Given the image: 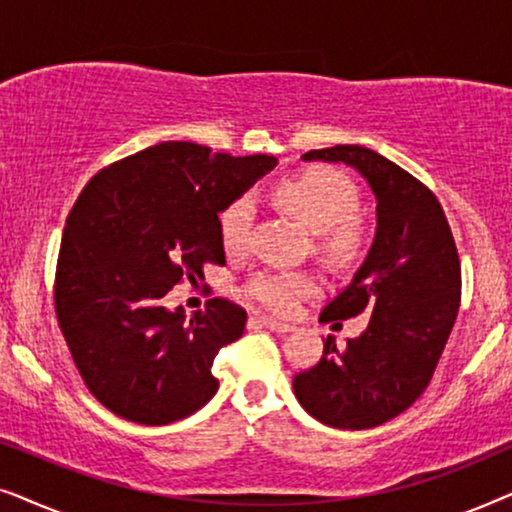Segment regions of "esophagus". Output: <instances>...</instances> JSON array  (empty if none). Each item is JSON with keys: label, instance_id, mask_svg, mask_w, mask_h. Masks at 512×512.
Here are the masks:
<instances>
[{"label": "esophagus", "instance_id": "obj_1", "mask_svg": "<svg viewBox=\"0 0 512 512\" xmlns=\"http://www.w3.org/2000/svg\"><path fill=\"white\" fill-rule=\"evenodd\" d=\"M251 321H256V324H261L263 328H268V331H272V333H289L291 331L289 324H282V321H275L270 317H261V314H254Z\"/></svg>", "mask_w": 512, "mask_h": 512}]
</instances>
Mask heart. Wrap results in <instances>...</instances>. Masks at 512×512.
Here are the masks:
<instances>
[{
	"label": "heart",
	"instance_id": "heart-1",
	"mask_svg": "<svg viewBox=\"0 0 512 512\" xmlns=\"http://www.w3.org/2000/svg\"><path fill=\"white\" fill-rule=\"evenodd\" d=\"M272 198L284 212L298 219L310 233H317V251L328 261L349 263L363 251L366 228L356 216L359 188L338 167L317 165L277 181ZM254 205L237 198L219 214L221 244L228 254H242L249 247ZM319 282L310 272L261 270L242 286L244 298L275 314H289L300 300L314 296Z\"/></svg>",
	"mask_w": 512,
	"mask_h": 512
}]
</instances>
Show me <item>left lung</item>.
Here are the masks:
<instances>
[{
    "label": "left lung",
    "mask_w": 512,
    "mask_h": 512,
    "mask_svg": "<svg viewBox=\"0 0 512 512\" xmlns=\"http://www.w3.org/2000/svg\"><path fill=\"white\" fill-rule=\"evenodd\" d=\"M303 160L352 165L377 198V233L352 284L321 321L368 312L359 338L324 342V356L293 377L300 405L335 429H373L422 396L459 312L461 263L450 223L426 184L380 153L338 144ZM335 326V324H333Z\"/></svg>",
    "instance_id": "1"
}]
</instances>
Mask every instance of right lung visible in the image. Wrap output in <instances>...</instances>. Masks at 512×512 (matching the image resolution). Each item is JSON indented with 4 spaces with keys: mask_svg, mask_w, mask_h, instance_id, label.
Here are the masks:
<instances>
[{
    "mask_svg": "<svg viewBox=\"0 0 512 512\" xmlns=\"http://www.w3.org/2000/svg\"><path fill=\"white\" fill-rule=\"evenodd\" d=\"M277 165L163 142L102 167L62 230L55 317L83 384L104 408L163 426L200 410L219 389L221 347L244 333L247 312L209 298L186 319L163 298L205 265H226L219 212Z\"/></svg>",
    "mask_w": 512,
    "mask_h": 512,
    "instance_id": "obj_1",
    "label": "right lung"
}]
</instances>
